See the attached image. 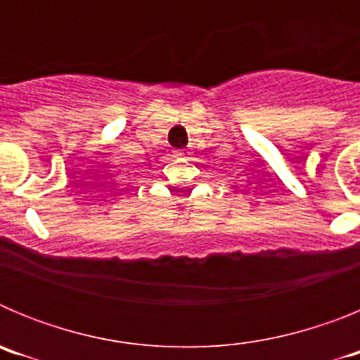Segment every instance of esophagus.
<instances>
[{"mask_svg": "<svg viewBox=\"0 0 360 360\" xmlns=\"http://www.w3.org/2000/svg\"><path fill=\"white\" fill-rule=\"evenodd\" d=\"M178 155H180V157H182V155H184V153H178Z\"/></svg>", "mask_w": 360, "mask_h": 360, "instance_id": "1", "label": "esophagus"}]
</instances>
